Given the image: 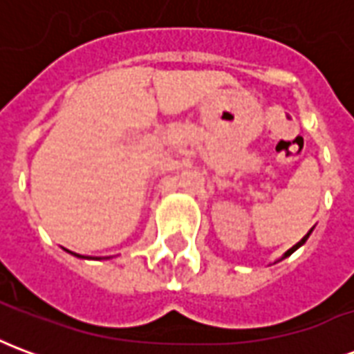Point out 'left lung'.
Returning <instances> with one entry per match:
<instances>
[{
	"label": "left lung",
	"instance_id": "1",
	"mask_svg": "<svg viewBox=\"0 0 354 354\" xmlns=\"http://www.w3.org/2000/svg\"><path fill=\"white\" fill-rule=\"evenodd\" d=\"M313 231V230H311ZM311 231H309V233H307V235H305L304 239H301V241H299V243H297V245H294L292 246V248H290V250H286V252H284V256H282L281 260H284V258H288L290 254H294L297 250V248H299V246L301 245H305V241H307V239H309V235H311Z\"/></svg>",
	"mask_w": 354,
	"mask_h": 354
}]
</instances>
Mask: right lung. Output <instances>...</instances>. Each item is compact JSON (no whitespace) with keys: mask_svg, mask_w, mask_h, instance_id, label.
<instances>
[{"mask_svg":"<svg viewBox=\"0 0 354 354\" xmlns=\"http://www.w3.org/2000/svg\"><path fill=\"white\" fill-rule=\"evenodd\" d=\"M75 256H77V258H83V256H80V254H75Z\"/></svg>","mask_w":354,"mask_h":354,"instance_id":"right-lung-1","label":"right lung"}]
</instances>
